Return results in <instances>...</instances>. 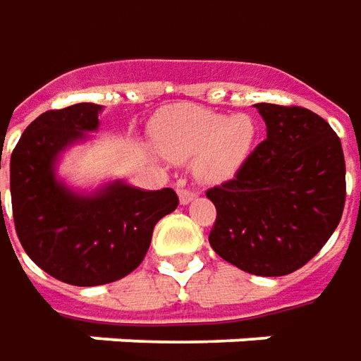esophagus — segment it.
<instances>
[{"instance_id": "obj_1", "label": "esophagus", "mask_w": 361, "mask_h": 361, "mask_svg": "<svg viewBox=\"0 0 361 361\" xmlns=\"http://www.w3.org/2000/svg\"><path fill=\"white\" fill-rule=\"evenodd\" d=\"M178 193H180V201L183 203V205H188L190 201H193L195 197H197V191L191 190V188H185L183 183L180 185V190H178Z\"/></svg>"}]
</instances>
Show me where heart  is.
I'll list each match as a JSON object with an SVG mask.
<instances>
[{"label": "heart", "instance_id": "obj_1", "mask_svg": "<svg viewBox=\"0 0 361 361\" xmlns=\"http://www.w3.org/2000/svg\"><path fill=\"white\" fill-rule=\"evenodd\" d=\"M257 136L249 116H227L200 106H171L154 124V142L173 161L197 160L201 180L223 181L231 178L247 160Z\"/></svg>", "mask_w": 361, "mask_h": 361}]
</instances>
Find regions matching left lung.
<instances>
[{
	"label": "left lung",
	"instance_id": "8db88e82",
	"mask_svg": "<svg viewBox=\"0 0 361 361\" xmlns=\"http://www.w3.org/2000/svg\"><path fill=\"white\" fill-rule=\"evenodd\" d=\"M255 109L267 140L231 180L205 191L217 209L209 245L245 273L283 276L318 255L342 219L344 152L312 110L267 102Z\"/></svg>",
	"mask_w": 361,
	"mask_h": 361
}]
</instances>
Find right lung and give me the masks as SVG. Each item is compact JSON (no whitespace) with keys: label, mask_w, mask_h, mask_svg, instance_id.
<instances>
[{"label":"right lung","mask_w":361,"mask_h":361,"mask_svg":"<svg viewBox=\"0 0 361 361\" xmlns=\"http://www.w3.org/2000/svg\"><path fill=\"white\" fill-rule=\"evenodd\" d=\"M98 112L92 102L47 110L27 126L9 161L19 241L37 267L75 286L109 284L132 273L148 252L156 223L180 203L171 188L142 191L116 181L78 195L55 180L59 152L97 130Z\"/></svg>","instance_id":"right-lung-1"}]
</instances>
